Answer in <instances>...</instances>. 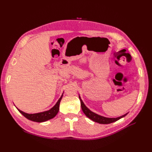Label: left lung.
Segmentation results:
<instances>
[{
  "mask_svg": "<svg viewBox=\"0 0 152 152\" xmlns=\"http://www.w3.org/2000/svg\"><path fill=\"white\" fill-rule=\"evenodd\" d=\"M79 99L80 101V104H81V108H82V111H83V112L84 113V114L87 117L95 122H98L99 124H110V123L115 122V121L119 120V119L124 117L128 113H127L121 117H116V118H109V117H105L102 116V115H98L93 112H92L91 110H90L85 105L84 102H82L80 95H79Z\"/></svg>",
  "mask_w": 152,
  "mask_h": 152,
  "instance_id": "obj_1",
  "label": "left lung"
}]
</instances>
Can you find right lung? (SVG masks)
<instances>
[{
	"label": "right lung",
	"instance_id": "right-lung-1",
	"mask_svg": "<svg viewBox=\"0 0 152 152\" xmlns=\"http://www.w3.org/2000/svg\"><path fill=\"white\" fill-rule=\"evenodd\" d=\"M63 93L62 94L61 96L58 99L57 103L55 104V105L53 108H50L47 111L42 112H39V113H27L21 111L20 109H18V111H19L26 118H28V120L37 122H43L45 121H47L48 120H50L53 118H54L55 116L56 115L57 113L59 112V104H60V102L61 100V98L63 97Z\"/></svg>",
	"mask_w": 152,
	"mask_h": 152
}]
</instances>
